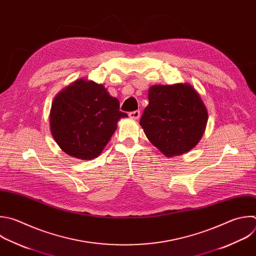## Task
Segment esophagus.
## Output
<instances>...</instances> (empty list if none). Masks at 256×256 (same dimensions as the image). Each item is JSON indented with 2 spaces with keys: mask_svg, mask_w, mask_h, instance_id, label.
Here are the masks:
<instances>
[{
  "mask_svg": "<svg viewBox=\"0 0 256 256\" xmlns=\"http://www.w3.org/2000/svg\"><path fill=\"white\" fill-rule=\"evenodd\" d=\"M140 110H134V112H130V114H128V118H132V120H138V118H140Z\"/></svg>",
  "mask_w": 256,
  "mask_h": 256,
  "instance_id": "1",
  "label": "esophagus"
}]
</instances>
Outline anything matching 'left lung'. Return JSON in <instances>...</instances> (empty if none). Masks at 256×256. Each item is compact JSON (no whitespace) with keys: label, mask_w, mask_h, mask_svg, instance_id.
Instances as JSON below:
<instances>
[{"label":"left lung","mask_w":256,"mask_h":256,"mask_svg":"<svg viewBox=\"0 0 256 256\" xmlns=\"http://www.w3.org/2000/svg\"><path fill=\"white\" fill-rule=\"evenodd\" d=\"M140 124L148 140L166 156L183 154L202 138L208 112L189 83L152 85Z\"/></svg>","instance_id":"1"}]
</instances>
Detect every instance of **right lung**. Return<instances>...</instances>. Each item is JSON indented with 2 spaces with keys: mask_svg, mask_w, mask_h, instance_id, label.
<instances>
[{
  "mask_svg": "<svg viewBox=\"0 0 256 256\" xmlns=\"http://www.w3.org/2000/svg\"><path fill=\"white\" fill-rule=\"evenodd\" d=\"M128 114L104 85L79 78L53 100L49 124L59 148L72 158L90 160L100 154Z\"/></svg>",
  "mask_w": 256,
  "mask_h": 256,
  "instance_id": "add662e5",
  "label": "right lung"
}]
</instances>
